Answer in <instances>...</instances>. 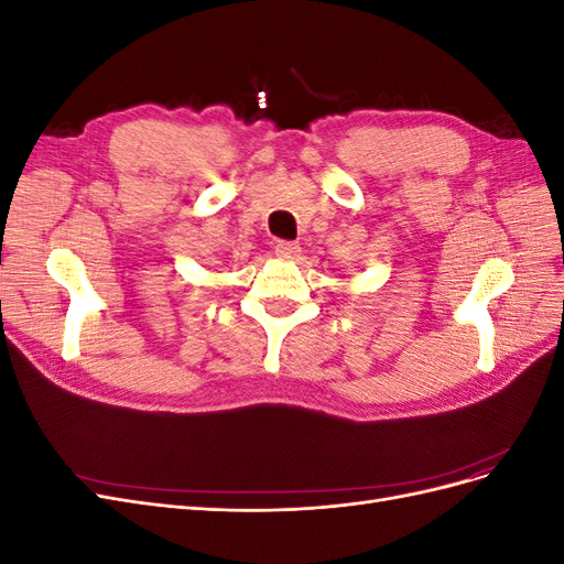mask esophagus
Masks as SVG:
<instances>
[{"mask_svg":"<svg viewBox=\"0 0 564 564\" xmlns=\"http://www.w3.org/2000/svg\"><path fill=\"white\" fill-rule=\"evenodd\" d=\"M275 253L280 256V259H296V256L301 253V247H299L296 242H286V240H282V242H278V245H275Z\"/></svg>","mask_w":564,"mask_h":564,"instance_id":"obj_1","label":"esophagus"}]
</instances>
